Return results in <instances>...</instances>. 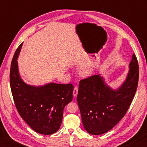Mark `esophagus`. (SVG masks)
I'll use <instances>...</instances> for the list:
<instances>
[{"instance_id":"34e87169","label":"esophagus","mask_w":147,"mask_h":147,"mask_svg":"<svg viewBox=\"0 0 147 147\" xmlns=\"http://www.w3.org/2000/svg\"><path fill=\"white\" fill-rule=\"evenodd\" d=\"M78 87H74V90H73V95L74 96H76L78 95Z\"/></svg>"}]
</instances>
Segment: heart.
<instances>
[{
  "mask_svg": "<svg viewBox=\"0 0 147 147\" xmlns=\"http://www.w3.org/2000/svg\"><path fill=\"white\" fill-rule=\"evenodd\" d=\"M90 73V71L88 69H86L83 70V74H85V75H88V74Z\"/></svg>",
  "mask_w": 147,
  "mask_h": 147,
  "instance_id": "b5f03b06",
  "label": "heart"
}]
</instances>
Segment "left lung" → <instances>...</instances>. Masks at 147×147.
<instances>
[{"mask_svg":"<svg viewBox=\"0 0 147 147\" xmlns=\"http://www.w3.org/2000/svg\"><path fill=\"white\" fill-rule=\"evenodd\" d=\"M129 67L127 79L117 90L106 85L102 78L96 74L80 82L77 102L83 127L88 133H107L124 117L138 84L139 66L135 54Z\"/></svg>","mask_w":147,"mask_h":147,"instance_id":"obj_1","label":"left lung"}]
</instances>
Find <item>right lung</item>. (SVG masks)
<instances>
[{
  "label": "right lung",
  "mask_w": 147,
  "mask_h": 147,
  "mask_svg": "<svg viewBox=\"0 0 147 147\" xmlns=\"http://www.w3.org/2000/svg\"><path fill=\"white\" fill-rule=\"evenodd\" d=\"M22 43L14 53L10 69L11 92L17 111L34 131L49 135L59 130L64 108L73 100L74 86L50 83L43 87L27 85L18 69V58Z\"/></svg>",
  "instance_id": "1"
}]
</instances>
